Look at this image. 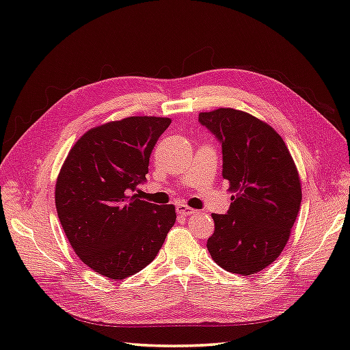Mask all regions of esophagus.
I'll return each mask as SVG.
<instances>
[{
  "label": "esophagus",
  "mask_w": 350,
  "mask_h": 350,
  "mask_svg": "<svg viewBox=\"0 0 350 350\" xmlns=\"http://www.w3.org/2000/svg\"><path fill=\"white\" fill-rule=\"evenodd\" d=\"M176 210H177V215H180V216H189V215H193V213H196V210L189 208V206H187L185 204H179L176 206Z\"/></svg>",
  "instance_id": "34e87169"
}]
</instances>
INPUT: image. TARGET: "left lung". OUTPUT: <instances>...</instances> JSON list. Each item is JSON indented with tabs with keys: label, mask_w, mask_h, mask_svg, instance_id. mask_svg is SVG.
Masks as SVG:
<instances>
[{
	"label": "left lung",
	"mask_w": 350,
	"mask_h": 350,
	"mask_svg": "<svg viewBox=\"0 0 350 350\" xmlns=\"http://www.w3.org/2000/svg\"><path fill=\"white\" fill-rule=\"evenodd\" d=\"M200 125L222 146V176L230 182L227 215L213 213L206 248L224 270L253 275L280 256L301 206V180L273 128L233 108L200 112Z\"/></svg>",
	"instance_id": "left-lung-1"
}]
</instances>
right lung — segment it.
Returning a JSON list of instances; mask_svg holds the SVG:
<instances>
[{
    "label": "right lung",
    "instance_id": "1",
    "mask_svg": "<svg viewBox=\"0 0 350 350\" xmlns=\"http://www.w3.org/2000/svg\"><path fill=\"white\" fill-rule=\"evenodd\" d=\"M167 117H126L90 129L70 148L55 183L62 227L83 262L125 280L157 256L176 222L174 205L137 199Z\"/></svg>",
    "mask_w": 350,
    "mask_h": 350
}]
</instances>
